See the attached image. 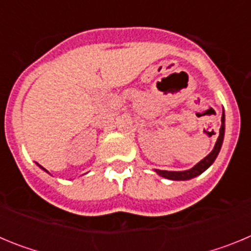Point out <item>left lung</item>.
<instances>
[{"label":"left lung","instance_id":"obj_1","mask_svg":"<svg viewBox=\"0 0 251 251\" xmlns=\"http://www.w3.org/2000/svg\"><path fill=\"white\" fill-rule=\"evenodd\" d=\"M224 136H225V114L223 113V117H221V127L220 132H219V138H217L216 143H215L214 148L205 158L201 159L199 163L194 166L190 170L186 171H165V170H154L158 176L165 177L167 179H172V181H187V179L195 178V177L200 176L201 174H203L206 170H207L210 166L212 165L216 159L217 154L220 152L221 146H223L224 142Z\"/></svg>","mask_w":251,"mask_h":251}]
</instances>
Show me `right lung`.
<instances>
[{"label":"right lung","instance_id":"add662e5","mask_svg":"<svg viewBox=\"0 0 251 251\" xmlns=\"http://www.w3.org/2000/svg\"><path fill=\"white\" fill-rule=\"evenodd\" d=\"M36 165H37V166H39V167H40V168H41V170H43V171H45V172H48V171H46V170H45V168H44V167H41V166H40V165H39V163H36ZM48 174H49V172H48Z\"/></svg>","mask_w":251,"mask_h":251}]
</instances>
